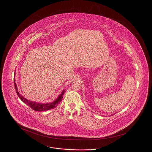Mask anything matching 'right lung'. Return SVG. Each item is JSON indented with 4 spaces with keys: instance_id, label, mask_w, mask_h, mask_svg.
<instances>
[{
    "instance_id": "add662e5",
    "label": "right lung",
    "mask_w": 152,
    "mask_h": 152,
    "mask_svg": "<svg viewBox=\"0 0 152 152\" xmlns=\"http://www.w3.org/2000/svg\"><path fill=\"white\" fill-rule=\"evenodd\" d=\"M14 86L16 94H18V96H19V97L20 98V99L22 100L23 102H24L25 104H26L27 105H28L33 110L37 111V112H42V111H45V110H48L50 109L55 108H56L58 105V104H60V102L63 99V96L64 94V93L65 92V90L63 91V92H61V94L58 96V99H56V100L55 101L50 102V103H46V104H42V103H37L36 102H33V101H29L27 99H25L22 94H19V92L18 91V88L16 86V84L15 83V79H14Z\"/></svg>"
}]
</instances>
